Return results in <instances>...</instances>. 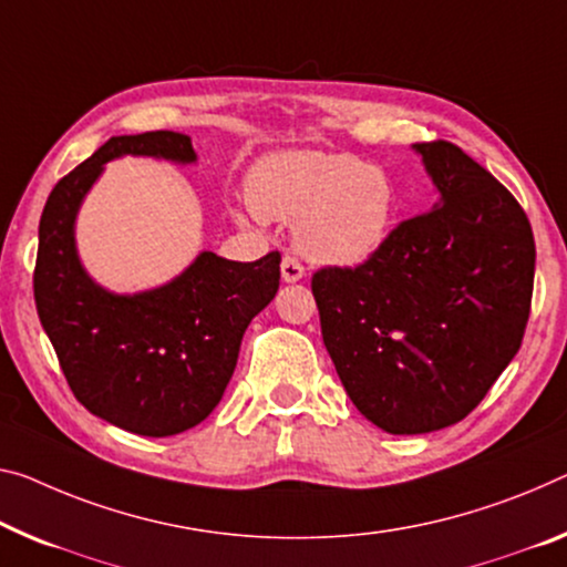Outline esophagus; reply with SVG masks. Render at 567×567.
Here are the masks:
<instances>
[{"mask_svg":"<svg viewBox=\"0 0 567 567\" xmlns=\"http://www.w3.org/2000/svg\"><path fill=\"white\" fill-rule=\"evenodd\" d=\"M281 278H284L286 284L301 281V278H303V266L296 258L284 256V260H281Z\"/></svg>","mask_w":567,"mask_h":567,"instance_id":"obj_1","label":"esophagus"}]
</instances>
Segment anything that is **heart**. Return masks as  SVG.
<instances>
[{
	"label": "heart",
	"instance_id": "1",
	"mask_svg": "<svg viewBox=\"0 0 567 567\" xmlns=\"http://www.w3.org/2000/svg\"><path fill=\"white\" fill-rule=\"evenodd\" d=\"M256 217L296 225L293 243L313 264H368L393 233L398 193L385 169L352 154L278 152L248 177ZM246 223L248 215L238 213Z\"/></svg>",
	"mask_w": 567,
	"mask_h": 567
}]
</instances>
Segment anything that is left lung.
Returning a JSON list of instances; mask_svg holds the SVG:
<instances>
[{
    "instance_id": "left-lung-1",
    "label": "left lung",
    "mask_w": 567,
    "mask_h": 567,
    "mask_svg": "<svg viewBox=\"0 0 567 567\" xmlns=\"http://www.w3.org/2000/svg\"><path fill=\"white\" fill-rule=\"evenodd\" d=\"M435 187L357 268L313 274L339 380L385 433L449 429L482 403L525 334L535 238L517 199L449 142L413 144Z\"/></svg>"
}]
</instances>
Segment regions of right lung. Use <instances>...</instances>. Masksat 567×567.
Segmentation results:
<instances>
[{
  "mask_svg": "<svg viewBox=\"0 0 567 567\" xmlns=\"http://www.w3.org/2000/svg\"><path fill=\"white\" fill-rule=\"evenodd\" d=\"M121 156L197 164L179 132L111 136L52 189L40 217L34 303L75 398L128 433L177 435L215 411L250 319L274 301L281 256L240 264L199 250L154 289L116 293L78 254L75 223L106 164Z\"/></svg>",
  "mask_w": 567,
  "mask_h": 567,
  "instance_id": "right-lung-1",
  "label": "right lung"
}]
</instances>
